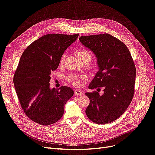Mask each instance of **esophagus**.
<instances>
[{
	"label": "esophagus",
	"instance_id": "1",
	"mask_svg": "<svg viewBox=\"0 0 155 155\" xmlns=\"http://www.w3.org/2000/svg\"><path fill=\"white\" fill-rule=\"evenodd\" d=\"M74 93H75V96H80L83 95V93L79 90H75V91H74Z\"/></svg>",
	"mask_w": 155,
	"mask_h": 155
}]
</instances>
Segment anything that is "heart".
<instances>
[{"mask_svg":"<svg viewBox=\"0 0 155 155\" xmlns=\"http://www.w3.org/2000/svg\"><path fill=\"white\" fill-rule=\"evenodd\" d=\"M78 56L79 57V58H84L85 56H90L91 57V54L85 50H80L78 52ZM65 58V54L64 53L61 56V61H63L64 59ZM67 80L69 83H70L71 84H72L73 86L75 87H78L80 85V80H82L84 78V76H79L76 75V74H69V75L67 76L66 77Z\"/></svg>","mask_w":155,"mask_h":155,"instance_id":"b5f03b06","label":"heart"}]
</instances>
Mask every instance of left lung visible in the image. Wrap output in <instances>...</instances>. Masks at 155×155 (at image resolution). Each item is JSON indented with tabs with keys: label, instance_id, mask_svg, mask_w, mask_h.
<instances>
[{
	"label": "left lung",
	"instance_id": "left-lung-1",
	"mask_svg": "<svg viewBox=\"0 0 155 155\" xmlns=\"http://www.w3.org/2000/svg\"><path fill=\"white\" fill-rule=\"evenodd\" d=\"M79 40L97 59L99 71L89 88L104 87L102 96L97 91L85 93L90 99L85 113L96 124L111 123L122 115L134 97L136 70L130 52L121 40L107 33Z\"/></svg>",
	"mask_w": 155,
	"mask_h": 155
}]
</instances>
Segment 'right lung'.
<instances>
[{"mask_svg":"<svg viewBox=\"0 0 155 155\" xmlns=\"http://www.w3.org/2000/svg\"><path fill=\"white\" fill-rule=\"evenodd\" d=\"M78 37V33L47 34L28 46L20 58L13 82L22 109L33 122L49 125L63 117L64 105L74 92L66 86L51 89V73Z\"/></svg>","mask_w":155,"mask_h":155,"instance_id":"1","label":"right lung"}]
</instances>
